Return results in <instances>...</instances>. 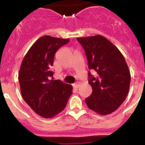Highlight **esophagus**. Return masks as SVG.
<instances>
[{"instance_id":"obj_1","label":"esophagus","mask_w":145,"mask_h":145,"mask_svg":"<svg viewBox=\"0 0 145 145\" xmlns=\"http://www.w3.org/2000/svg\"><path fill=\"white\" fill-rule=\"evenodd\" d=\"M73 86L75 88V89H78V87L80 86V84L79 82H77V83H75V84H73Z\"/></svg>"}]
</instances>
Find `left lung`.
I'll list each match as a JSON object with an SVG mask.
<instances>
[{
  "label": "left lung",
  "mask_w": 145,
  "mask_h": 145,
  "mask_svg": "<svg viewBox=\"0 0 145 145\" xmlns=\"http://www.w3.org/2000/svg\"><path fill=\"white\" fill-rule=\"evenodd\" d=\"M85 50L90 69L89 83L93 92L85 99L89 109L100 115H107L116 110L125 101L129 92L131 75L123 55L104 36L97 35L78 37Z\"/></svg>",
  "instance_id": "obj_1"
}]
</instances>
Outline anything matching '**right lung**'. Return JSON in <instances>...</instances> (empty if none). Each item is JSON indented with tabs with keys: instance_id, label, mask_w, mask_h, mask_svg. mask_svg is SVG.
I'll return each instance as SVG.
<instances>
[{
	"instance_id": "obj_1",
	"label": "right lung",
	"mask_w": 145,
	"mask_h": 145,
	"mask_svg": "<svg viewBox=\"0 0 145 145\" xmlns=\"http://www.w3.org/2000/svg\"><path fill=\"white\" fill-rule=\"evenodd\" d=\"M69 39L41 37L22 62L18 79L23 99L37 114L52 118L64 110L72 94V86L53 80L51 67L56 52Z\"/></svg>"
}]
</instances>
